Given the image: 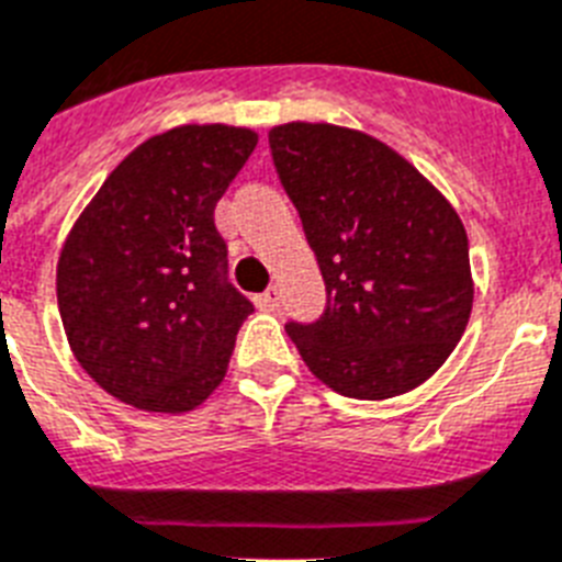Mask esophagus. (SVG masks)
<instances>
[{
  "label": "esophagus",
  "mask_w": 562,
  "mask_h": 562,
  "mask_svg": "<svg viewBox=\"0 0 562 562\" xmlns=\"http://www.w3.org/2000/svg\"><path fill=\"white\" fill-rule=\"evenodd\" d=\"M278 304H281V290L278 286H270V290L258 295V307L261 310H276Z\"/></svg>",
  "instance_id": "esophagus-1"
}]
</instances>
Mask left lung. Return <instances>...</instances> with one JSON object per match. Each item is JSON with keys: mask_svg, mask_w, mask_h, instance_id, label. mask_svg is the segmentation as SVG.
I'll list each match as a JSON object with an SVG mask.
<instances>
[{"mask_svg": "<svg viewBox=\"0 0 562 562\" xmlns=\"http://www.w3.org/2000/svg\"><path fill=\"white\" fill-rule=\"evenodd\" d=\"M270 148L327 286L318 322L286 324L304 364L341 396L370 402L428 382L474 307L457 209L356 128L292 120L270 128Z\"/></svg>", "mask_w": 562, "mask_h": 562, "instance_id": "1", "label": "left lung"}]
</instances>
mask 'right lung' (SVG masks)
Masks as SVG:
<instances>
[{"label":"right lung","instance_id":"add662e5","mask_svg":"<svg viewBox=\"0 0 562 562\" xmlns=\"http://www.w3.org/2000/svg\"><path fill=\"white\" fill-rule=\"evenodd\" d=\"M255 146L226 123L155 134L74 221L57 261L65 338L125 405L187 414L224 382L252 304L224 278L215 206Z\"/></svg>","mask_w":562,"mask_h":562}]
</instances>
